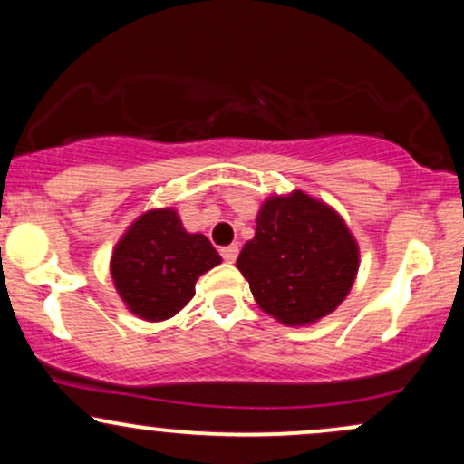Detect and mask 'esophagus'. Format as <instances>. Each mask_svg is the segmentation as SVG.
I'll return each instance as SVG.
<instances>
[{
  "label": "esophagus",
  "instance_id": "esophagus-1",
  "mask_svg": "<svg viewBox=\"0 0 464 464\" xmlns=\"http://www.w3.org/2000/svg\"><path fill=\"white\" fill-rule=\"evenodd\" d=\"M237 253H239V246H237V244H231V246L220 248L222 259H225V262H228V264L236 262V259H237Z\"/></svg>",
  "mask_w": 464,
  "mask_h": 464
}]
</instances>
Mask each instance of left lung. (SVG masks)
Listing matches in <instances>:
<instances>
[{"mask_svg":"<svg viewBox=\"0 0 464 464\" xmlns=\"http://www.w3.org/2000/svg\"><path fill=\"white\" fill-rule=\"evenodd\" d=\"M360 266L355 237L329 205L295 189L257 214L237 257L255 301L284 324H310L347 299Z\"/></svg>","mask_w":464,"mask_h":464,"instance_id":"1","label":"left lung"}]
</instances>
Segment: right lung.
<instances>
[{
	"label": "right lung",
	"instance_id": "obj_1",
	"mask_svg": "<svg viewBox=\"0 0 464 464\" xmlns=\"http://www.w3.org/2000/svg\"><path fill=\"white\" fill-rule=\"evenodd\" d=\"M222 262L200 233H188L174 209H150L121 236L111 257V276L126 307L159 323L183 310L196 281Z\"/></svg>",
	"mask_w": 464,
	"mask_h": 464
}]
</instances>
